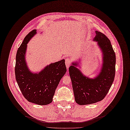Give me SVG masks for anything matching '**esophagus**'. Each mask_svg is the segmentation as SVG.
Segmentation results:
<instances>
[{"instance_id": "esophagus-1", "label": "esophagus", "mask_w": 130, "mask_h": 130, "mask_svg": "<svg viewBox=\"0 0 130 130\" xmlns=\"http://www.w3.org/2000/svg\"><path fill=\"white\" fill-rule=\"evenodd\" d=\"M71 62H72V60L70 58H67L66 59L65 63H66V65L67 66V68H68L69 67L70 64H71Z\"/></svg>"}]
</instances>
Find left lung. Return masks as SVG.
I'll return each mask as SVG.
<instances>
[{
	"mask_svg": "<svg viewBox=\"0 0 130 130\" xmlns=\"http://www.w3.org/2000/svg\"><path fill=\"white\" fill-rule=\"evenodd\" d=\"M93 40L97 42L103 55V64L100 72L94 78L84 75L78 69V62L72 63L69 68L75 100L78 105L97 103L104 99L115 79L116 54L109 39L99 31H95Z\"/></svg>",
	"mask_w": 130,
	"mask_h": 130,
	"instance_id": "8db88e82",
	"label": "left lung"
}]
</instances>
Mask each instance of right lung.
I'll use <instances>...</instances> for the list:
<instances>
[{"label":"right lung","mask_w":130,"mask_h":130,"mask_svg":"<svg viewBox=\"0 0 130 130\" xmlns=\"http://www.w3.org/2000/svg\"><path fill=\"white\" fill-rule=\"evenodd\" d=\"M37 34L33 30L26 36L15 57V76L23 96L30 103L46 105L53 101L55 90L67 72L64 59L46 66L39 73H33L26 64L27 44Z\"/></svg>","instance_id":"1"}]
</instances>
